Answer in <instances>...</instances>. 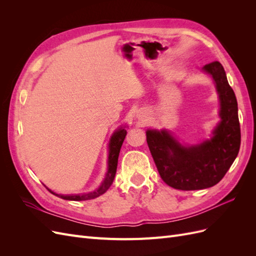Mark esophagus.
I'll return each instance as SVG.
<instances>
[{
    "label": "esophagus",
    "mask_w": 256,
    "mask_h": 256,
    "mask_svg": "<svg viewBox=\"0 0 256 256\" xmlns=\"http://www.w3.org/2000/svg\"><path fill=\"white\" fill-rule=\"evenodd\" d=\"M138 118L140 120H142V122H145L146 120H147V116H146V114L145 113H138Z\"/></svg>",
    "instance_id": "esophagus-1"
}]
</instances>
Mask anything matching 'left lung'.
I'll return each instance as SVG.
<instances>
[{"instance_id":"8db88e82","label":"left lung","mask_w":256,"mask_h":256,"mask_svg":"<svg viewBox=\"0 0 256 256\" xmlns=\"http://www.w3.org/2000/svg\"><path fill=\"white\" fill-rule=\"evenodd\" d=\"M214 81L220 100V122L210 140L184 146L168 130H147L146 140L158 172L166 184L178 190H200L218 184L236 159L240 125L235 92L219 62L203 67Z\"/></svg>"}]
</instances>
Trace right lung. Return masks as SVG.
<instances>
[{"mask_svg": "<svg viewBox=\"0 0 256 256\" xmlns=\"http://www.w3.org/2000/svg\"><path fill=\"white\" fill-rule=\"evenodd\" d=\"M127 134V130L125 127H120L115 132L112 134L110 138V143H109V157H108V172L106 174L104 180L100 184V187L94 191L88 192V193H83V194H69V196H64V194H58V193L51 191L48 189L52 194L56 196L63 200H92L98 198L110 188V186L112 184L114 177L116 174V168H118V154L120 152V147L122 145L124 140H125V136Z\"/></svg>", "mask_w": 256, "mask_h": 256, "instance_id": "add662e5", "label": "right lung"}]
</instances>
